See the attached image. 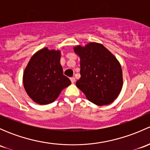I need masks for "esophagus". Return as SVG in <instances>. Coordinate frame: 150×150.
Here are the masks:
<instances>
[{"mask_svg": "<svg viewBox=\"0 0 150 150\" xmlns=\"http://www.w3.org/2000/svg\"><path fill=\"white\" fill-rule=\"evenodd\" d=\"M70 81H71V82H72V83H74L75 82V78L72 77V78H70Z\"/></svg>", "mask_w": 150, "mask_h": 150, "instance_id": "34e87169", "label": "esophagus"}]
</instances>
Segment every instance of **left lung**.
Wrapping results in <instances>:
<instances>
[{"label": "left lung", "mask_w": 150, "mask_h": 150, "mask_svg": "<svg viewBox=\"0 0 150 150\" xmlns=\"http://www.w3.org/2000/svg\"><path fill=\"white\" fill-rule=\"evenodd\" d=\"M81 59V78L76 86L92 103L99 106L111 104L122 90L121 65L116 57L99 43L73 48Z\"/></svg>", "instance_id": "left-lung-1"}]
</instances>
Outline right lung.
I'll return each mask as SVG.
<instances>
[{
  "mask_svg": "<svg viewBox=\"0 0 150 150\" xmlns=\"http://www.w3.org/2000/svg\"><path fill=\"white\" fill-rule=\"evenodd\" d=\"M61 51L41 48L33 54L23 73V85L30 99L39 104L54 102L71 84L63 75Z\"/></svg>",
  "mask_w": 150,
  "mask_h": 150,
  "instance_id": "right-lung-1",
  "label": "right lung"
}]
</instances>
